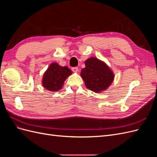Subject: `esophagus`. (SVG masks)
<instances>
[{
    "label": "esophagus",
    "instance_id": "esophagus-1",
    "mask_svg": "<svg viewBox=\"0 0 157 157\" xmlns=\"http://www.w3.org/2000/svg\"><path fill=\"white\" fill-rule=\"evenodd\" d=\"M72 71H73V72H78V68L77 67H72Z\"/></svg>",
    "mask_w": 157,
    "mask_h": 157
}]
</instances>
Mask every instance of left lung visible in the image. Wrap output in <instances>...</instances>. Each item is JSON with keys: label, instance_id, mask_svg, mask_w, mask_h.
Instances as JSON below:
<instances>
[{"label": "left lung", "instance_id": "1", "mask_svg": "<svg viewBox=\"0 0 157 157\" xmlns=\"http://www.w3.org/2000/svg\"><path fill=\"white\" fill-rule=\"evenodd\" d=\"M85 65L81 71V77L87 88L99 92L110 86L114 75L105 63L96 58H90L85 61Z\"/></svg>", "mask_w": 157, "mask_h": 157}]
</instances>
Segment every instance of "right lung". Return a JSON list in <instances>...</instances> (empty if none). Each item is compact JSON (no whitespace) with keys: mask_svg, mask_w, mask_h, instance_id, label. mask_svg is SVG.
<instances>
[{"mask_svg":"<svg viewBox=\"0 0 157 157\" xmlns=\"http://www.w3.org/2000/svg\"><path fill=\"white\" fill-rule=\"evenodd\" d=\"M71 75V71L67 67H61L53 63L44 74L42 85L48 90L58 91L62 88L65 79Z\"/></svg>","mask_w":157,"mask_h":157,"instance_id":"right-lung-1","label":"right lung"}]
</instances>
